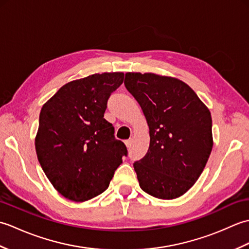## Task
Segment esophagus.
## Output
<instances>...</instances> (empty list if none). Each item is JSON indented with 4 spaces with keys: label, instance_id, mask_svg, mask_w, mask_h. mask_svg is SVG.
<instances>
[{
    "label": "esophagus",
    "instance_id": "esophagus-1",
    "mask_svg": "<svg viewBox=\"0 0 249 249\" xmlns=\"http://www.w3.org/2000/svg\"><path fill=\"white\" fill-rule=\"evenodd\" d=\"M125 144L127 147H129L131 145V139H128V140H125Z\"/></svg>",
    "mask_w": 249,
    "mask_h": 249
}]
</instances>
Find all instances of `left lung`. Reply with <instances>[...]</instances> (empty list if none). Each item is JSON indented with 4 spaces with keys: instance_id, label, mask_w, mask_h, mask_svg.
Returning a JSON list of instances; mask_svg holds the SVG:
<instances>
[{
    "instance_id": "1",
    "label": "left lung",
    "mask_w": 249,
    "mask_h": 249,
    "mask_svg": "<svg viewBox=\"0 0 249 249\" xmlns=\"http://www.w3.org/2000/svg\"><path fill=\"white\" fill-rule=\"evenodd\" d=\"M125 88L143 111L150 146L134 168L141 189L176 199L199 178L213 147L210 110L186 83L155 73L127 72Z\"/></svg>"
}]
</instances>
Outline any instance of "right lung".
Wrapping results in <instances>:
<instances>
[{
    "instance_id": "add662e5",
    "label": "right lung",
    "mask_w": 249,
    "mask_h": 249,
    "mask_svg": "<svg viewBox=\"0 0 249 249\" xmlns=\"http://www.w3.org/2000/svg\"><path fill=\"white\" fill-rule=\"evenodd\" d=\"M123 81V72L94 73L66 83L41 108L37 158L67 199L82 202L104 193L127 156L112 124L104 119L110 95Z\"/></svg>"
}]
</instances>
